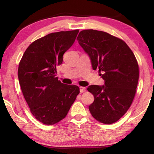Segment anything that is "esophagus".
Returning a JSON list of instances; mask_svg holds the SVG:
<instances>
[{
	"instance_id": "34e87169",
	"label": "esophagus",
	"mask_w": 154,
	"mask_h": 154,
	"mask_svg": "<svg viewBox=\"0 0 154 154\" xmlns=\"http://www.w3.org/2000/svg\"><path fill=\"white\" fill-rule=\"evenodd\" d=\"M79 89H80V92L81 93H84L85 91H86L85 87H79Z\"/></svg>"
}]
</instances>
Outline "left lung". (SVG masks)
<instances>
[{"label":"left lung","mask_w":154,"mask_h":154,"mask_svg":"<svg viewBox=\"0 0 154 154\" xmlns=\"http://www.w3.org/2000/svg\"><path fill=\"white\" fill-rule=\"evenodd\" d=\"M89 55L93 70L99 69L104 85H90L94 96L91 114L106 124L116 122L128 110L134 98L139 79L135 55L125 42L103 31L85 30L77 38Z\"/></svg>","instance_id":"8db88e82"}]
</instances>
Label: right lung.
<instances>
[{
  "label": "right lung",
  "instance_id": "1",
  "mask_svg": "<svg viewBox=\"0 0 154 154\" xmlns=\"http://www.w3.org/2000/svg\"><path fill=\"white\" fill-rule=\"evenodd\" d=\"M79 30L54 32L29 45L20 61L18 76L30 112L47 125L66 116L79 88L62 83L55 77L63 55L73 44Z\"/></svg>",
  "mask_w": 154,
  "mask_h": 154
}]
</instances>
